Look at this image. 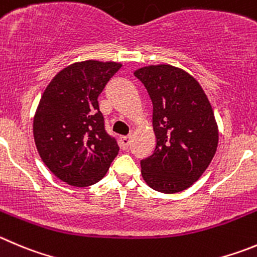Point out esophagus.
Segmentation results:
<instances>
[{
    "instance_id": "esophagus-1",
    "label": "esophagus",
    "mask_w": 257,
    "mask_h": 257,
    "mask_svg": "<svg viewBox=\"0 0 257 257\" xmlns=\"http://www.w3.org/2000/svg\"><path fill=\"white\" fill-rule=\"evenodd\" d=\"M131 145V137L126 136V137H121L120 138V148L121 150H126Z\"/></svg>"
}]
</instances>
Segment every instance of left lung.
Listing matches in <instances>:
<instances>
[{"label":"left lung","mask_w":257,"mask_h":257,"mask_svg":"<svg viewBox=\"0 0 257 257\" xmlns=\"http://www.w3.org/2000/svg\"><path fill=\"white\" fill-rule=\"evenodd\" d=\"M152 100L156 148L141 161L153 190L175 194L190 188L212 162L218 126L212 105L198 81L170 64L134 72Z\"/></svg>","instance_id":"8db88e82"}]
</instances>
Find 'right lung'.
Wrapping results in <instances>:
<instances>
[{
  "instance_id": "right-lung-1",
  "label": "right lung",
  "mask_w": 257,
  "mask_h": 257,
  "mask_svg": "<svg viewBox=\"0 0 257 257\" xmlns=\"http://www.w3.org/2000/svg\"><path fill=\"white\" fill-rule=\"evenodd\" d=\"M120 67L116 62L73 63L56 74L40 99L33 124L37 150L45 166L69 185L100 181L119 152L105 131L97 97Z\"/></svg>"
}]
</instances>
